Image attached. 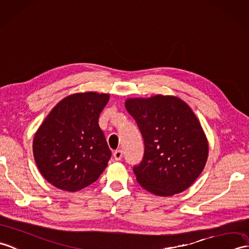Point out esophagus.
<instances>
[{
  "mask_svg": "<svg viewBox=\"0 0 249 249\" xmlns=\"http://www.w3.org/2000/svg\"><path fill=\"white\" fill-rule=\"evenodd\" d=\"M113 157L115 160H121L123 157V151H121V149H118V151H115L113 153Z\"/></svg>",
  "mask_w": 249,
  "mask_h": 249,
  "instance_id": "1",
  "label": "esophagus"
}]
</instances>
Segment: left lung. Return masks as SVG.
Returning <instances> with one entry per match:
<instances>
[{
	"label": "left lung",
	"instance_id": "obj_1",
	"mask_svg": "<svg viewBox=\"0 0 249 249\" xmlns=\"http://www.w3.org/2000/svg\"><path fill=\"white\" fill-rule=\"evenodd\" d=\"M125 107L144 140L134 166L137 181L158 196L181 193L203 172L209 146L199 121L186 102L172 95L127 98Z\"/></svg>",
	"mask_w": 249,
	"mask_h": 249
}]
</instances>
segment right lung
<instances>
[{"instance_id": "add662e5", "label": "right lung", "mask_w": 249, "mask_h": 249, "mask_svg": "<svg viewBox=\"0 0 249 249\" xmlns=\"http://www.w3.org/2000/svg\"><path fill=\"white\" fill-rule=\"evenodd\" d=\"M109 94H71L52 109L36 131L33 153L39 172L54 187L76 192L96 181L111 152L98 118Z\"/></svg>"}]
</instances>
